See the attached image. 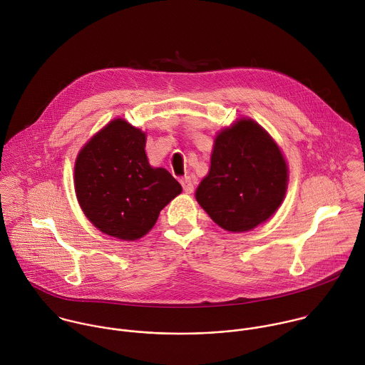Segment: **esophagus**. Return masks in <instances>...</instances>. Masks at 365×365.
<instances>
[{
    "mask_svg": "<svg viewBox=\"0 0 365 365\" xmlns=\"http://www.w3.org/2000/svg\"><path fill=\"white\" fill-rule=\"evenodd\" d=\"M180 183H182V187L186 193H192L193 189H195V179L190 178V176H185L180 179Z\"/></svg>",
    "mask_w": 365,
    "mask_h": 365,
    "instance_id": "obj_1",
    "label": "esophagus"
}]
</instances>
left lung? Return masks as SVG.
Wrapping results in <instances>:
<instances>
[{
	"mask_svg": "<svg viewBox=\"0 0 365 365\" xmlns=\"http://www.w3.org/2000/svg\"><path fill=\"white\" fill-rule=\"evenodd\" d=\"M286 160L269 133L252 119L222 130L210 170L196 190L199 205L229 232H247L267 220L287 189Z\"/></svg>",
	"mask_w": 365,
	"mask_h": 365,
	"instance_id": "1",
	"label": "left lung"
}]
</instances>
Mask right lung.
I'll return each mask as SVG.
<instances>
[{
    "instance_id": "1",
    "label": "right lung",
    "mask_w": 365,
    "mask_h": 365,
    "mask_svg": "<svg viewBox=\"0 0 365 365\" xmlns=\"http://www.w3.org/2000/svg\"><path fill=\"white\" fill-rule=\"evenodd\" d=\"M145 133L123 119L98 132L75 162V190L85 216L101 232L136 240L156 223L160 210L182 192L163 168H152Z\"/></svg>"
}]
</instances>
